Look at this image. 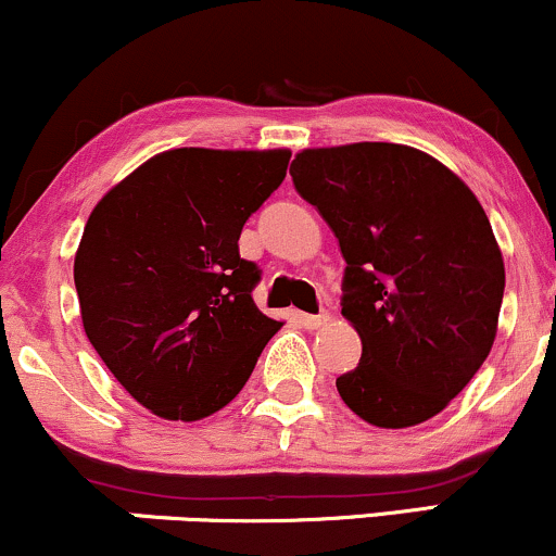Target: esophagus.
<instances>
[{
  "label": "esophagus",
  "instance_id": "34e87169",
  "mask_svg": "<svg viewBox=\"0 0 556 556\" xmlns=\"http://www.w3.org/2000/svg\"><path fill=\"white\" fill-rule=\"evenodd\" d=\"M295 318L303 329H318L321 324L329 321L327 314H295Z\"/></svg>",
  "mask_w": 556,
  "mask_h": 556
}]
</instances>
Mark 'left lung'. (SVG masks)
I'll list each match as a JSON object with an SVG mask.
<instances>
[{"label": "left lung", "instance_id": "1", "mask_svg": "<svg viewBox=\"0 0 556 556\" xmlns=\"http://www.w3.org/2000/svg\"><path fill=\"white\" fill-rule=\"evenodd\" d=\"M290 175L348 264L342 316L363 353L337 379L344 405L381 429L433 418L496 337L504 264L486 212L444 164L400 143L305 149Z\"/></svg>", "mask_w": 556, "mask_h": 556}]
</instances>
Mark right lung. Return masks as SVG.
<instances>
[{
	"label": "right lung",
	"mask_w": 556,
	"mask_h": 556,
	"mask_svg": "<svg viewBox=\"0 0 556 556\" xmlns=\"http://www.w3.org/2000/svg\"><path fill=\"white\" fill-rule=\"evenodd\" d=\"M290 151H164L96 203L75 253L83 329L114 379L167 420L222 410L282 324L253 303L248 216Z\"/></svg>",
	"instance_id": "add662e5"
}]
</instances>
